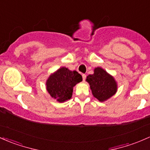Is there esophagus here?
<instances>
[{
  "label": "esophagus",
  "mask_w": 150,
  "mask_h": 150,
  "mask_svg": "<svg viewBox=\"0 0 150 150\" xmlns=\"http://www.w3.org/2000/svg\"><path fill=\"white\" fill-rule=\"evenodd\" d=\"M82 76H83V81H85V79H86V75H85V74H83V75H82Z\"/></svg>",
  "instance_id": "obj_1"
}]
</instances>
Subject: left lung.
I'll use <instances>...</instances> for the list:
<instances>
[{
	"mask_svg": "<svg viewBox=\"0 0 150 150\" xmlns=\"http://www.w3.org/2000/svg\"><path fill=\"white\" fill-rule=\"evenodd\" d=\"M86 81L90 84L93 96L100 102L108 100L117 90L115 78L102 67L95 68L93 75L87 76Z\"/></svg>",
	"mask_w": 150,
	"mask_h": 150,
	"instance_id": "left-lung-1",
	"label": "left lung"
}]
</instances>
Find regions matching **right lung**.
<instances>
[{
  "instance_id": "1",
  "label": "right lung",
  "mask_w": 150,
  "mask_h": 150,
  "mask_svg": "<svg viewBox=\"0 0 150 150\" xmlns=\"http://www.w3.org/2000/svg\"><path fill=\"white\" fill-rule=\"evenodd\" d=\"M82 80V75L78 72L62 67L47 78L46 89L52 98L63 103L72 98L73 87Z\"/></svg>"
}]
</instances>
